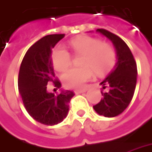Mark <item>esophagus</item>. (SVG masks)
Segmentation results:
<instances>
[{"label":"esophagus","instance_id":"esophagus-1","mask_svg":"<svg viewBox=\"0 0 152 152\" xmlns=\"http://www.w3.org/2000/svg\"><path fill=\"white\" fill-rule=\"evenodd\" d=\"M86 90H82V91H75V93L76 94H82V93H84V92H86Z\"/></svg>","mask_w":152,"mask_h":152}]
</instances>
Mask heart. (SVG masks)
<instances>
[{"mask_svg": "<svg viewBox=\"0 0 152 152\" xmlns=\"http://www.w3.org/2000/svg\"><path fill=\"white\" fill-rule=\"evenodd\" d=\"M69 45L76 56H83L81 61L83 68H74L62 76L64 85L67 88L81 90L93 75H107L114 68L116 55L110 45L102 43L100 40L89 36H78L69 42ZM52 61L58 71H66L71 66L70 53L64 48L58 46L52 53Z\"/></svg>", "mask_w": 152, "mask_h": 152, "instance_id": "heart-1", "label": "heart"}]
</instances>
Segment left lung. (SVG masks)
Returning <instances> with one entry per match:
<instances>
[{
  "label": "left lung",
  "mask_w": 152,
  "mask_h": 152,
  "mask_svg": "<svg viewBox=\"0 0 152 152\" xmlns=\"http://www.w3.org/2000/svg\"><path fill=\"white\" fill-rule=\"evenodd\" d=\"M96 32L111 41L117 55L113 70L100 83L103 89L108 86L109 91H101L102 99L93 107L99 115L111 118L124 112L132 101L136 86L137 66L132 51L124 40L104 28H98Z\"/></svg>",
  "instance_id": "1"
}]
</instances>
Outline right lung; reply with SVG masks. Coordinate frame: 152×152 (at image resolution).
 I'll list each match as a JSON object with an SVG mask.
<instances>
[{"label": "right lung", "instance_id": "obj_1", "mask_svg": "<svg viewBox=\"0 0 152 152\" xmlns=\"http://www.w3.org/2000/svg\"><path fill=\"white\" fill-rule=\"evenodd\" d=\"M64 37L65 34H50L34 43L21 61L18 76V90L27 112L47 126L63 121L69 112V101L75 95L73 91L62 89L58 94L47 91L50 82L57 90L61 86L55 78L51 50Z\"/></svg>", "mask_w": 152, "mask_h": 152}]
</instances>
